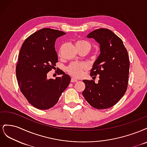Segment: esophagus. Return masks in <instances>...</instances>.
Wrapping results in <instances>:
<instances>
[{
  "mask_svg": "<svg viewBox=\"0 0 147 147\" xmlns=\"http://www.w3.org/2000/svg\"><path fill=\"white\" fill-rule=\"evenodd\" d=\"M78 80L77 79H75V78H71V82L72 83H74V82H77Z\"/></svg>",
  "mask_w": 147,
  "mask_h": 147,
  "instance_id": "esophagus-1",
  "label": "esophagus"
}]
</instances>
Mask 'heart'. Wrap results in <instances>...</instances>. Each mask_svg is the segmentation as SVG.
<instances>
[{
  "instance_id": "obj_1",
  "label": "heart",
  "mask_w": 147,
  "mask_h": 147,
  "mask_svg": "<svg viewBox=\"0 0 147 147\" xmlns=\"http://www.w3.org/2000/svg\"><path fill=\"white\" fill-rule=\"evenodd\" d=\"M90 45L88 42L84 41V40H80L77 42L76 45ZM86 65L85 64L82 63H71L67 68V70L69 72V74L72 75L75 77H81L83 71L86 69Z\"/></svg>"
}]
</instances>
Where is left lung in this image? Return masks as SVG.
Masks as SVG:
<instances>
[{"instance_id": "1", "label": "left lung", "mask_w": 147, "mask_h": 147, "mask_svg": "<svg viewBox=\"0 0 147 147\" xmlns=\"http://www.w3.org/2000/svg\"><path fill=\"white\" fill-rule=\"evenodd\" d=\"M99 44L100 53L93 64L91 76L99 75L98 83L83 81L82 94L97 109H106L116 104L125 94L128 84L129 59L122 40L107 29L92 31L86 36Z\"/></svg>"}]
</instances>
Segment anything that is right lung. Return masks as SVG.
I'll return each mask as SVG.
<instances>
[{"instance_id":"right-lung-1","label":"right lung","mask_w":147,"mask_h":147,"mask_svg":"<svg viewBox=\"0 0 147 147\" xmlns=\"http://www.w3.org/2000/svg\"><path fill=\"white\" fill-rule=\"evenodd\" d=\"M66 33L43 28L30 35L22 45L16 74L21 92L34 107L47 110L57 104L69 86L70 77L60 70V77L47 78V74L58 60L56 40Z\"/></svg>"}]
</instances>
